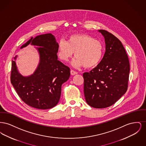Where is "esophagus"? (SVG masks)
Segmentation results:
<instances>
[{"label":"esophagus","mask_w":146,"mask_h":146,"mask_svg":"<svg viewBox=\"0 0 146 146\" xmlns=\"http://www.w3.org/2000/svg\"><path fill=\"white\" fill-rule=\"evenodd\" d=\"M78 73V72H76V71H74V70H70V74H71V75H72V76H73V75H75V74H76Z\"/></svg>","instance_id":"34e87169"}]
</instances>
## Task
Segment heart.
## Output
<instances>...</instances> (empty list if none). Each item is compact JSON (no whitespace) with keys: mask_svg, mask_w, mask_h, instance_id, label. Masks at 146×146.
Masks as SVG:
<instances>
[{"mask_svg":"<svg viewBox=\"0 0 146 146\" xmlns=\"http://www.w3.org/2000/svg\"><path fill=\"white\" fill-rule=\"evenodd\" d=\"M58 57L64 62L69 61L75 53L74 67L92 68L101 61L104 52L102 43L86 34L72 35L67 42L61 40L58 44Z\"/></svg>","mask_w":146,"mask_h":146,"instance_id":"b5f03b06","label":"heart"}]
</instances>
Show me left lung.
Masks as SVG:
<instances>
[{"mask_svg": "<svg viewBox=\"0 0 146 146\" xmlns=\"http://www.w3.org/2000/svg\"><path fill=\"white\" fill-rule=\"evenodd\" d=\"M98 31L104 36L106 51L97 67L84 73V93L91 107L104 108L115 104L127 91L130 64L118 38L107 31Z\"/></svg>", "mask_w": 146, "mask_h": 146, "instance_id": "obj_1", "label": "left lung"}]
</instances>
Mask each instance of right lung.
Wrapping results in <instances>:
<instances>
[{"mask_svg":"<svg viewBox=\"0 0 146 146\" xmlns=\"http://www.w3.org/2000/svg\"><path fill=\"white\" fill-rule=\"evenodd\" d=\"M30 42L39 46L38 48L40 58L39 66L33 74L24 77L19 74L16 63L13 61L11 83L26 104L37 109H50L58 104L61 85L70 78V68L57 60L58 44L52 34L32 38L21 48Z\"/></svg>","mask_w":146,"mask_h":146,"instance_id":"right-lung-1","label":"right lung"}]
</instances>
